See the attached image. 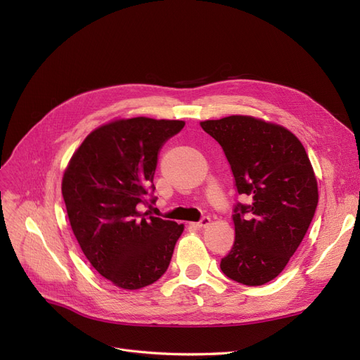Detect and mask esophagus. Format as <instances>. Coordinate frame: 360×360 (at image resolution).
Returning a JSON list of instances; mask_svg holds the SVG:
<instances>
[{"label":"esophagus","instance_id":"esophagus-1","mask_svg":"<svg viewBox=\"0 0 360 360\" xmlns=\"http://www.w3.org/2000/svg\"><path fill=\"white\" fill-rule=\"evenodd\" d=\"M210 223H211V219L207 215V217H202L198 223H195V226L199 227V229H202V227H207Z\"/></svg>","mask_w":360,"mask_h":360}]
</instances>
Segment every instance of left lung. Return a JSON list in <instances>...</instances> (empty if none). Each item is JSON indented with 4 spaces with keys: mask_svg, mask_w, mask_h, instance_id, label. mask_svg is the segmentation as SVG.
<instances>
[{
    "mask_svg": "<svg viewBox=\"0 0 360 360\" xmlns=\"http://www.w3.org/2000/svg\"><path fill=\"white\" fill-rule=\"evenodd\" d=\"M200 127L219 141L239 195L235 242L221 258L227 278L248 286L275 279L303 240L318 207V181L301 141L286 128L232 115Z\"/></svg>",
    "mask_w": 360,
    "mask_h": 360,
    "instance_id": "obj_1",
    "label": "left lung"
}]
</instances>
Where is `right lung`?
Masks as SVG:
<instances>
[{"mask_svg": "<svg viewBox=\"0 0 360 360\" xmlns=\"http://www.w3.org/2000/svg\"><path fill=\"white\" fill-rule=\"evenodd\" d=\"M183 127V121L145 117L109 122L85 137L63 174L69 223L84 255L122 290L160 279L183 233V224L140 211L156 199L161 148Z\"/></svg>", "mask_w": 360, "mask_h": 360, "instance_id": "right-lung-1", "label": "right lung"}]
</instances>
